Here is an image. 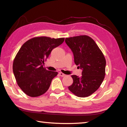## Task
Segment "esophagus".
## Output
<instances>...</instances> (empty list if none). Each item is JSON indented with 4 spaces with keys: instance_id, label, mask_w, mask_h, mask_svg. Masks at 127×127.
I'll return each instance as SVG.
<instances>
[{
    "instance_id": "1",
    "label": "esophagus",
    "mask_w": 127,
    "mask_h": 127,
    "mask_svg": "<svg viewBox=\"0 0 127 127\" xmlns=\"http://www.w3.org/2000/svg\"><path fill=\"white\" fill-rule=\"evenodd\" d=\"M59 74H60V76H61V77H65V76H66V74H65L64 73H62V72L59 73Z\"/></svg>"
}]
</instances>
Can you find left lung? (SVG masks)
<instances>
[{
	"mask_svg": "<svg viewBox=\"0 0 127 127\" xmlns=\"http://www.w3.org/2000/svg\"><path fill=\"white\" fill-rule=\"evenodd\" d=\"M65 42L73 52L74 61L82 70V76L72 75L73 84L68 87L79 97H87L96 91L105 76L106 60L95 41L81 35L66 38Z\"/></svg>",
	"mask_w": 127,
	"mask_h": 127,
	"instance_id": "8db88e82",
	"label": "left lung"
}]
</instances>
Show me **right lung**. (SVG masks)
<instances>
[{
    "mask_svg": "<svg viewBox=\"0 0 127 127\" xmlns=\"http://www.w3.org/2000/svg\"><path fill=\"white\" fill-rule=\"evenodd\" d=\"M64 40L36 37L26 41L20 48L14 60L13 70L18 86L27 95L37 97L48 90L58 72L46 70L42 64L52 50Z\"/></svg>",
    "mask_w": 127,
    "mask_h": 127,
    "instance_id": "obj_1",
    "label": "right lung"
}]
</instances>
